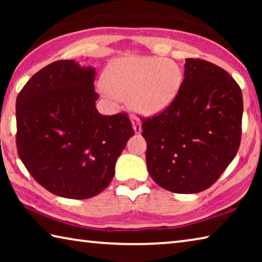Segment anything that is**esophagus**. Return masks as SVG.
Here are the masks:
<instances>
[{
  "label": "esophagus",
  "instance_id": "obj_1",
  "mask_svg": "<svg viewBox=\"0 0 262 262\" xmlns=\"http://www.w3.org/2000/svg\"><path fill=\"white\" fill-rule=\"evenodd\" d=\"M132 125H133V128H134L136 134H140V133L142 132V123H141L140 119L137 117H132Z\"/></svg>",
  "mask_w": 262,
  "mask_h": 262
}]
</instances>
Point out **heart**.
<instances>
[{
    "label": "heart",
    "instance_id": "1",
    "mask_svg": "<svg viewBox=\"0 0 262 262\" xmlns=\"http://www.w3.org/2000/svg\"><path fill=\"white\" fill-rule=\"evenodd\" d=\"M183 72L168 59L126 56L113 61L103 77V94L108 99H127L136 112L152 115L176 99Z\"/></svg>",
    "mask_w": 262,
    "mask_h": 262
}]
</instances>
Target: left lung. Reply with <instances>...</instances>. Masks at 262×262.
I'll return each instance as SVG.
<instances>
[{"instance_id": "8db88e82", "label": "left lung", "mask_w": 262, "mask_h": 262, "mask_svg": "<svg viewBox=\"0 0 262 262\" xmlns=\"http://www.w3.org/2000/svg\"><path fill=\"white\" fill-rule=\"evenodd\" d=\"M185 78L172 104L142 119L149 174L179 194L202 192L237 155L243 95L237 82L211 62L186 59Z\"/></svg>"}]
</instances>
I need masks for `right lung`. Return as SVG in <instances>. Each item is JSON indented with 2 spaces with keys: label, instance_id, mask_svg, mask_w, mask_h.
I'll list each match as a JSON object with an SVG mask.
<instances>
[{
  "label": "right lung",
  "instance_id": "obj_1",
  "mask_svg": "<svg viewBox=\"0 0 262 262\" xmlns=\"http://www.w3.org/2000/svg\"><path fill=\"white\" fill-rule=\"evenodd\" d=\"M96 70L60 60L35 73L17 96L20 161L48 192L83 200L113 179L115 163L134 135L128 114L96 108Z\"/></svg>",
  "mask_w": 262,
  "mask_h": 262
}]
</instances>
